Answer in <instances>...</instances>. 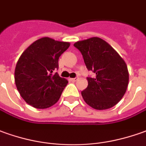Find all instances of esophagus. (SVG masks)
Returning a JSON list of instances; mask_svg holds the SVG:
<instances>
[{
    "mask_svg": "<svg viewBox=\"0 0 146 146\" xmlns=\"http://www.w3.org/2000/svg\"><path fill=\"white\" fill-rule=\"evenodd\" d=\"M77 79H78V78H72V79H71V80L72 82H76Z\"/></svg>",
    "mask_w": 146,
    "mask_h": 146,
    "instance_id": "esophagus-1",
    "label": "esophagus"
}]
</instances>
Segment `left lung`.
Here are the masks:
<instances>
[{"mask_svg":"<svg viewBox=\"0 0 146 146\" xmlns=\"http://www.w3.org/2000/svg\"><path fill=\"white\" fill-rule=\"evenodd\" d=\"M74 46L94 78L87 77L88 86L81 94L86 104L96 110L113 107L124 96L129 83L125 61L108 43L98 37L78 41Z\"/></svg>","mask_w":146,"mask_h":146,"instance_id":"left-lung-1","label":"left lung"}]
</instances>
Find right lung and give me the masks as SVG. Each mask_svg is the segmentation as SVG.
<instances>
[{"label": "right lung", "instance_id": "obj_1", "mask_svg": "<svg viewBox=\"0 0 146 146\" xmlns=\"http://www.w3.org/2000/svg\"><path fill=\"white\" fill-rule=\"evenodd\" d=\"M70 46L44 37L31 44L22 53L15 68V83L25 102L37 109H46L60 99L67 80L54 71L59 58Z\"/></svg>", "mask_w": 146, "mask_h": 146}]
</instances>
